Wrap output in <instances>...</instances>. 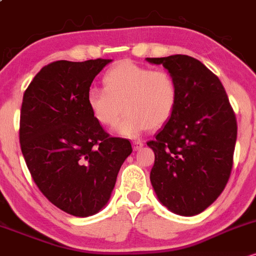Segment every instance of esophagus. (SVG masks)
Listing matches in <instances>:
<instances>
[{"label": "esophagus", "mask_w": 256, "mask_h": 256, "mask_svg": "<svg viewBox=\"0 0 256 256\" xmlns=\"http://www.w3.org/2000/svg\"><path fill=\"white\" fill-rule=\"evenodd\" d=\"M142 146H144V142H140V140H136V142H133V148H134V151L142 150Z\"/></svg>", "instance_id": "esophagus-1"}]
</instances>
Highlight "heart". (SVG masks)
Instances as JSON below:
<instances>
[{
  "mask_svg": "<svg viewBox=\"0 0 256 256\" xmlns=\"http://www.w3.org/2000/svg\"><path fill=\"white\" fill-rule=\"evenodd\" d=\"M104 84L88 90V108L98 123L114 127L126 106L127 114L116 128L122 136L138 138L148 129L162 127L176 108V82L166 70L124 60L106 71Z\"/></svg>",
  "mask_w": 256,
  "mask_h": 256,
  "instance_id": "b5f03b06",
  "label": "heart"
}]
</instances>
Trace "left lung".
Segmentation results:
<instances>
[{"label": "left lung", "instance_id": "left-lung-1", "mask_svg": "<svg viewBox=\"0 0 256 256\" xmlns=\"http://www.w3.org/2000/svg\"><path fill=\"white\" fill-rule=\"evenodd\" d=\"M174 77L178 104L156 139L150 180L172 213L194 216L225 188L234 164L237 122L222 83L200 60L188 56L146 58Z\"/></svg>", "mask_w": 256, "mask_h": 256}]
</instances>
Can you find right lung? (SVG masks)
I'll list each match as a JSON object with an SVG mask.
<instances>
[{
	"label": "right lung",
	"mask_w": 256,
	"mask_h": 256,
	"mask_svg": "<svg viewBox=\"0 0 256 256\" xmlns=\"http://www.w3.org/2000/svg\"><path fill=\"white\" fill-rule=\"evenodd\" d=\"M110 59L59 60L28 84L20 146L34 182L65 213L87 218L108 204L130 142L111 138L92 116L87 92Z\"/></svg>",
	"instance_id": "add662e5"
}]
</instances>
